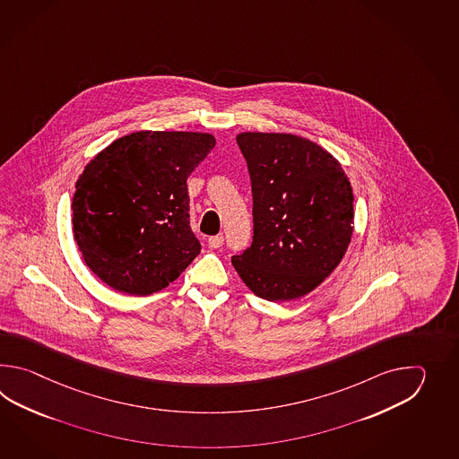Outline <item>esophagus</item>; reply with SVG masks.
I'll return each mask as SVG.
<instances>
[{
	"label": "esophagus",
	"instance_id": "34e87169",
	"mask_svg": "<svg viewBox=\"0 0 459 459\" xmlns=\"http://www.w3.org/2000/svg\"><path fill=\"white\" fill-rule=\"evenodd\" d=\"M223 236L221 234H216V236H210L208 238V246L212 247V249H218V247H221L223 246Z\"/></svg>",
	"mask_w": 459,
	"mask_h": 459
}]
</instances>
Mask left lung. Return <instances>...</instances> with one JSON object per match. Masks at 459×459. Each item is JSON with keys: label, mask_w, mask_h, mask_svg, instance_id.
Instances as JSON below:
<instances>
[{"label": "left lung", "mask_w": 459, "mask_h": 459, "mask_svg": "<svg viewBox=\"0 0 459 459\" xmlns=\"http://www.w3.org/2000/svg\"><path fill=\"white\" fill-rule=\"evenodd\" d=\"M236 141L251 176L254 236L231 264L264 300L300 299L340 265L351 243V182L310 139L247 131Z\"/></svg>", "instance_id": "left-lung-1"}]
</instances>
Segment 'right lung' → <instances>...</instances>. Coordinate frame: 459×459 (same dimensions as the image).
Segmentation results:
<instances>
[{
  "label": "right lung",
  "instance_id": "right-lung-1",
  "mask_svg": "<svg viewBox=\"0 0 459 459\" xmlns=\"http://www.w3.org/2000/svg\"><path fill=\"white\" fill-rule=\"evenodd\" d=\"M208 133L136 131L88 162L75 184L72 231L90 271L117 292L166 289L200 254L186 178L215 147Z\"/></svg>",
  "mask_w": 459,
  "mask_h": 459
}]
</instances>
